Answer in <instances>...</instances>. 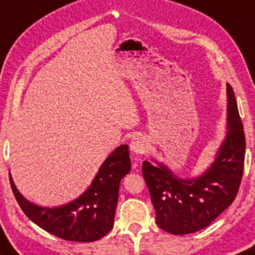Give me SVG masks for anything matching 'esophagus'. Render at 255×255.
<instances>
[{
    "label": "esophagus",
    "mask_w": 255,
    "mask_h": 255,
    "mask_svg": "<svg viewBox=\"0 0 255 255\" xmlns=\"http://www.w3.org/2000/svg\"><path fill=\"white\" fill-rule=\"evenodd\" d=\"M130 149L136 155H142L147 151V142L141 136H136L131 139L130 142Z\"/></svg>",
    "instance_id": "1"
}]
</instances>
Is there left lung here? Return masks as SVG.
Returning a JSON list of instances; mask_svg holds the SVG:
<instances>
[{"instance_id": "obj_1", "label": "left lung", "mask_w": 255, "mask_h": 255, "mask_svg": "<svg viewBox=\"0 0 255 255\" xmlns=\"http://www.w3.org/2000/svg\"><path fill=\"white\" fill-rule=\"evenodd\" d=\"M228 90V133L213 164L197 178H178L164 164L143 161L142 173L156 224L172 235L196 233L233 204L242 181L246 138L233 88Z\"/></svg>"}]
</instances>
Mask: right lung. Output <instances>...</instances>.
Here are the masks:
<instances>
[{"label": "right lung", "mask_w": 255, "mask_h": 255, "mask_svg": "<svg viewBox=\"0 0 255 255\" xmlns=\"http://www.w3.org/2000/svg\"><path fill=\"white\" fill-rule=\"evenodd\" d=\"M130 170L128 145L123 144L105 160L90 187L78 199L54 208L27 201L16 189L10 173L9 181L22 212L39 228L66 241L93 242L112 230L120 181Z\"/></svg>", "instance_id": "1"}]
</instances>
